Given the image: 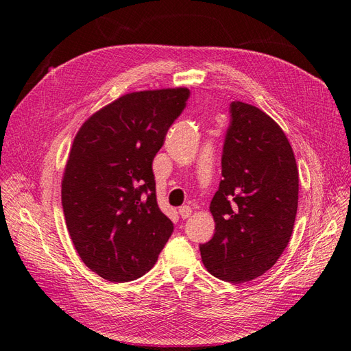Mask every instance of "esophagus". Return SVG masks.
Listing matches in <instances>:
<instances>
[{"instance_id":"esophagus-1","label":"esophagus","mask_w":351,"mask_h":351,"mask_svg":"<svg viewBox=\"0 0 351 351\" xmlns=\"http://www.w3.org/2000/svg\"><path fill=\"white\" fill-rule=\"evenodd\" d=\"M178 214H180V217H182L183 219H186V218H189L190 215H192V208L190 206H182L178 209Z\"/></svg>"}]
</instances>
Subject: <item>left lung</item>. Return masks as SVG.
<instances>
[{
  "instance_id": "8db88e82",
  "label": "left lung",
  "mask_w": 351,
  "mask_h": 351,
  "mask_svg": "<svg viewBox=\"0 0 351 351\" xmlns=\"http://www.w3.org/2000/svg\"><path fill=\"white\" fill-rule=\"evenodd\" d=\"M222 178L209 210L215 232L200 244L214 277L246 282L271 269L290 241L299 200V169L281 127L253 105L230 104Z\"/></svg>"
}]
</instances>
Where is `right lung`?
<instances>
[{
	"label": "right lung",
	"instance_id": "right-lung-1",
	"mask_svg": "<svg viewBox=\"0 0 351 351\" xmlns=\"http://www.w3.org/2000/svg\"><path fill=\"white\" fill-rule=\"evenodd\" d=\"M187 88L132 92L82 124L61 182L80 259L111 282L142 277L174 230L156 204L152 161L186 107Z\"/></svg>",
	"mask_w": 351,
	"mask_h": 351
}]
</instances>
